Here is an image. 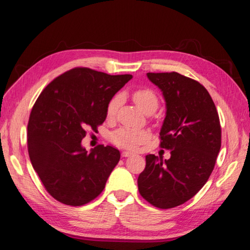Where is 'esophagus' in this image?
Returning <instances> with one entry per match:
<instances>
[{"label": "esophagus", "mask_w": 250, "mask_h": 250, "mask_svg": "<svg viewBox=\"0 0 250 250\" xmlns=\"http://www.w3.org/2000/svg\"><path fill=\"white\" fill-rule=\"evenodd\" d=\"M132 155H134V154L132 153V151H128V150L122 151V153H121V156H122V157H130V156H132Z\"/></svg>", "instance_id": "34e87169"}]
</instances>
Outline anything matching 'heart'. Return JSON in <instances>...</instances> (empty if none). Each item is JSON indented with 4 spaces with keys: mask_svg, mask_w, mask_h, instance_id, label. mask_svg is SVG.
<instances>
[{
    "mask_svg": "<svg viewBox=\"0 0 250 250\" xmlns=\"http://www.w3.org/2000/svg\"><path fill=\"white\" fill-rule=\"evenodd\" d=\"M132 100L139 108L145 112L146 115L153 114L157 109L159 101L156 93L149 89H140L133 92ZM120 105V97L115 96L111 99L107 105L106 116L107 118H114L118 107ZM149 132L144 129H129V128H120L116 130L111 135V141L114 144L122 148H136L139 145L143 144L144 142L149 139Z\"/></svg>",
    "mask_w": 250,
    "mask_h": 250,
    "instance_id": "1",
    "label": "heart"
}]
</instances>
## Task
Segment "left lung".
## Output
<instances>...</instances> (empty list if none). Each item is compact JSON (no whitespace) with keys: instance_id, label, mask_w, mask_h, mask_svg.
Here are the masks:
<instances>
[{"instance_id":"1","label":"left lung","mask_w":250,"mask_h":250,"mask_svg":"<svg viewBox=\"0 0 250 250\" xmlns=\"http://www.w3.org/2000/svg\"><path fill=\"white\" fill-rule=\"evenodd\" d=\"M163 92L166 118L160 147L171 157L147 155L139 175L141 196L153 206L169 209L195 196L208 181L221 147V125L216 105L205 86L178 72H148Z\"/></svg>"}]
</instances>
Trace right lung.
Instances as JSON below:
<instances>
[{
  "mask_svg": "<svg viewBox=\"0 0 250 250\" xmlns=\"http://www.w3.org/2000/svg\"><path fill=\"white\" fill-rule=\"evenodd\" d=\"M132 79L77 67L55 78L32 107L28 153L33 169L52 197L82 206L103 192L119 163V150L99 145L87 153L81 141L106 119L107 105Z\"/></svg>",
  "mask_w": 250,
  "mask_h": 250,
  "instance_id": "add662e5",
  "label": "right lung"
}]
</instances>
